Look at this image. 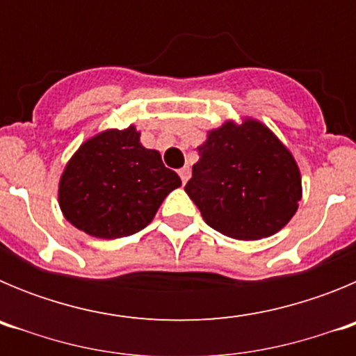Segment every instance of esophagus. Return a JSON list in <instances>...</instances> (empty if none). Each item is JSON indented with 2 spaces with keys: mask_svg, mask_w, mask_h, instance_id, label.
Returning a JSON list of instances; mask_svg holds the SVG:
<instances>
[{
  "mask_svg": "<svg viewBox=\"0 0 356 356\" xmlns=\"http://www.w3.org/2000/svg\"><path fill=\"white\" fill-rule=\"evenodd\" d=\"M178 175H180V178H181V184H187V180H188V176H191V169L188 168H184V169H180V171H178Z\"/></svg>",
  "mask_w": 356,
  "mask_h": 356,
  "instance_id": "34e87169",
  "label": "esophagus"
}]
</instances>
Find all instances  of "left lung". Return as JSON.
<instances>
[{"instance_id": "8db88e82", "label": "left lung", "mask_w": 356, "mask_h": 356, "mask_svg": "<svg viewBox=\"0 0 356 356\" xmlns=\"http://www.w3.org/2000/svg\"><path fill=\"white\" fill-rule=\"evenodd\" d=\"M185 193L210 228L241 241L284 228L301 200V175L291 151L266 124L244 119L210 130Z\"/></svg>"}]
</instances>
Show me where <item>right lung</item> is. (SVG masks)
<instances>
[{
	"mask_svg": "<svg viewBox=\"0 0 356 356\" xmlns=\"http://www.w3.org/2000/svg\"><path fill=\"white\" fill-rule=\"evenodd\" d=\"M180 176L156 149L140 144L131 127L105 130L85 140L65 165L58 205L78 229L97 238L128 237L146 228Z\"/></svg>",
	"mask_w": 356,
	"mask_h": 356,
	"instance_id": "right-lung-1",
	"label": "right lung"
}]
</instances>
